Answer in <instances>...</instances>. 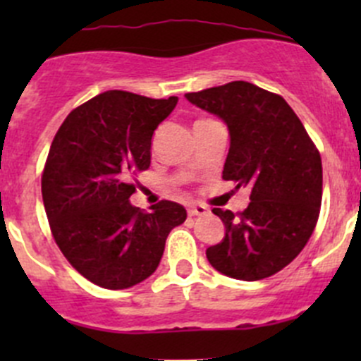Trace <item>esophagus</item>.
I'll use <instances>...</instances> for the list:
<instances>
[{"instance_id": "34e87169", "label": "esophagus", "mask_w": 361, "mask_h": 361, "mask_svg": "<svg viewBox=\"0 0 361 361\" xmlns=\"http://www.w3.org/2000/svg\"><path fill=\"white\" fill-rule=\"evenodd\" d=\"M188 216H201V214L207 213V207L202 206V204H192L188 206Z\"/></svg>"}]
</instances>
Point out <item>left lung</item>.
I'll list each match as a JSON object with an SVG mask.
<instances>
[{"label":"left lung","mask_w":361,"mask_h":361,"mask_svg":"<svg viewBox=\"0 0 361 361\" xmlns=\"http://www.w3.org/2000/svg\"><path fill=\"white\" fill-rule=\"evenodd\" d=\"M185 97L224 120L231 148L221 178L251 188L243 213L213 207L225 238L206 250L207 260L228 278H269L314 231L323 190L319 152L288 103L253 83L231 82Z\"/></svg>","instance_id":"8db88e82"}]
</instances>
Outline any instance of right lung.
Listing matches in <instances>:
<instances>
[{
  "instance_id": "obj_1",
  "label": "right lung",
  "mask_w": 361,
  "mask_h": 361,
  "mask_svg": "<svg viewBox=\"0 0 361 361\" xmlns=\"http://www.w3.org/2000/svg\"><path fill=\"white\" fill-rule=\"evenodd\" d=\"M178 103L106 90L73 110L57 130L42 176L47 218L69 264L101 288L123 290L159 267L181 204L143 213L129 201L133 176L150 167L152 136Z\"/></svg>"
}]
</instances>
